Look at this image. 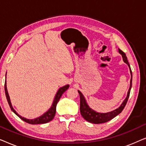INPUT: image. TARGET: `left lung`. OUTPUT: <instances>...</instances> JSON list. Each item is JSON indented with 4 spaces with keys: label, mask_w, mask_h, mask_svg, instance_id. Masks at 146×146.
<instances>
[{
    "label": "left lung",
    "mask_w": 146,
    "mask_h": 146,
    "mask_svg": "<svg viewBox=\"0 0 146 146\" xmlns=\"http://www.w3.org/2000/svg\"><path fill=\"white\" fill-rule=\"evenodd\" d=\"M118 52L122 56L123 61L128 66L129 72H130L131 74V79H130V84H129V88L127 91V96L125 98L124 100L123 101V102L121 103L118 108H116L114 110L109 111V112L106 113H100L98 112V111H95L94 110L92 109L89 106L86 100L85 97L84 96L83 94L81 92L80 90L78 91L80 98V113L81 115H82V117L84 118L86 120L89 121L90 123H96V124H98V123H102L107 122L110 120H111V119H113V117H115L116 115H117L119 113H120L122 110L124 108V107L126 105V103L127 102V100L129 98V93H130V90L131 88V85H132V72H131V70L130 68V66H129V64L127 61L126 55L120 49L118 48Z\"/></svg>",
    "instance_id": "1"
}]
</instances>
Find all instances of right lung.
<instances>
[{
    "label": "right lung",
    "mask_w": 146,
    "mask_h": 146,
    "mask_svg": "<svg viewBox=\"0 0 146 146\" xmlns=\"http://www.w3.org/2000/svg\"><path fill=\"white\" fill-rule=\"evenodd\" d=\"M6 77H7V74H6ZM7 79V78H6ZM69 88V85H65L64 86L58 89V90L57 91L56 94L55 96H54V99L52 104L51 107L48 110L46 111L44 113H43L42 115H40V116L36 117V118L35 119H27L25 118V117H22L21 115H20L19 113H18L17 111H15V110L13 108V106H12L11 102V99H10V96L9 95V92H8L7 90V81L5 82V94H6V97H7L8 103L10 106V108H11V110L13 111L14 113H15L16 115H18L20 118L21 119H23V121H26V122L31 123V124H41V123H46L49 122L51 120H52L54 117V115L56 114V105L57 103L58 102L60 98L62 95L63 94V93L66 90H67Z\"/></svg>",
    "instance_id": "add662e5"
}]
</instances>
